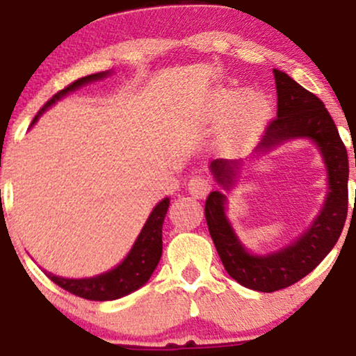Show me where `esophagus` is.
<instances>
[{"mask_svg": "<svg viewBox=\"0 0 356 356\" xmlns=\"http://www.w3.org/2000/svg\"><path fill=\"white\" fill-rule=\"evenodd\" d=\"M187 187H189V192L194 195V197L202 199L209 194L211 179L204 174H194L191 175L189 182H187Z\"/></svg>", "mask_w": 356, "mask_h": 356, "instance_id": "1", "label": "esophagus"}]
</instances>
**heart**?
<instances>
[{"label": "heart", "mask_w": 356, "mask_h": 356, "mask_svg": "<svg viewBox=\"0 0 356 356\" xmlns=\"http://www.w3.org/2000/svg\"><path fill=\"white\" fill-rule=\"evenodd\" d=\"M232 110L229 134L232 137H244L257 129L268 117L269 102L263 93L248 90L241 93L238 90L222 88L216 95V112L226 113Z\"/></svg>", "instance_id": "heart-1"}]
</instances>
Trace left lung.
I'll return each instance as SVG.
<instances>
[{
  "label": "left lung",
  "mask_w": 356,
  "mask_h": 356,
  "mask_svg": "<svg viewBox=\"0 0 356 356\" xmlns=\"http://www.w3.org/2000/svg\"><path fill=\"white\" fill-rule=\"evenodd\" d=\"M273 73L277 110L276 117L264 129L259 149L268 150L293 137H308L320 147L328 167L330 182L321 214L312 229L291 246L268 256H252L241 246L227 222L224 214L226 195L212 191L204 207L209 234L226 271L239 284L263 293L284 289L309 275L337 244L348 214V154L332 115L314 93L296 83L291 76L280 70ZM238 169L239 162L226 159H218L211 164L216 181L226 189L234 182Z\"/></svg>",
  "instance_id": "left-lung-1"
}]
</instances>
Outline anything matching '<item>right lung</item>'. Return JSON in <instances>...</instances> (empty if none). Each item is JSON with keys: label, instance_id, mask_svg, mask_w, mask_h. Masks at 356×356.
Masks as SVG:
<instances>
[{"label": "right lung", "instance_id": "add662e5", "mask_svg": "<svg viewBox=\"0 0 356 356\" xmlns=\"http://www.w3.org/2000/svg\"><path fill=\"white\" fill-rule=\"evenodd\" d=\"M107 73L108 72H100L93 73V75L81 76V79L75 80L73 83L68 85V87L60 90L58 93H55V95L43 105V108H40V112L36 113L31 125L38 120V117L42 115L44 110L50 107L51 104H55V102L61 99L63 95H67L68 92H72V90L79 88L81 85L88 83V81L92 80H99L102 76L107 75ZM167 209H169V199H164V201H161L155 206V209L150 212L149 219H147L144 229L138 234L132 251H130L129 256H127L115 269H112V271L95 277H85V280H67V277L55 276L47 271H44V275L50 277L53 283L58 284L60 288H63L65 291L83 298V300L110 301L130 295V293L136 291V289H138L142 284H145L147 281H149L154 269L157 268L159 261H161L162 224H164Z\"/></svg>", "mask_w": 356, "mask_h": 356}]
</instances>
